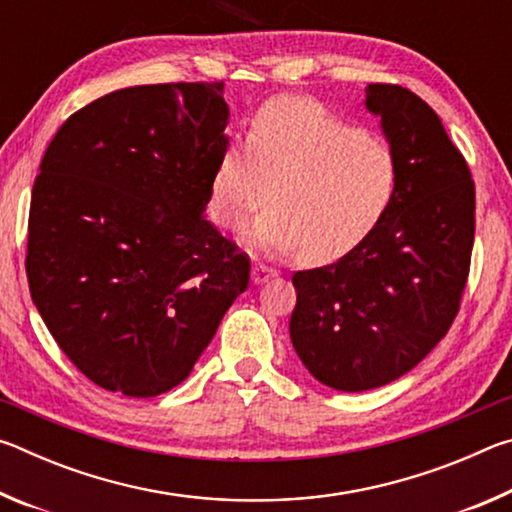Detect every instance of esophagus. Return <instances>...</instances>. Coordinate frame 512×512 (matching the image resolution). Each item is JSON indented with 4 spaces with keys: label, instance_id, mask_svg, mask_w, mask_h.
<instances>
[{
    "label": "esophagus",
    "instance_id": "obj_1",
    "mask_svg": "<svg viewBox=\"0 0 512 512\" xmlns=\"http://www.w3.org/2000/svg\"><path fill=\"white\" fill-rule=\"evenodd\" d=\"M250 275H253V282L255 284H264V282L271 280V277H275L277 271H275L273 266H268V264H255L253 266V273H250Z\"/></svg>",
    "mask_w": 512,
    "mask_h": 512
}]
</instances>
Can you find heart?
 Returning <instances> with one entry per match:
<instances>
[{
  "label": "heart",
  "mask_w": 512,
  "mask_h": 512,
  "mask_svg": "<svg viewBox=\"0 0 512 512\" xmlns=\"http://www.w3.org/2000/svg\"><path fill=\"white\" fill-rule=\"evenodd\" d=\"M397 160L386 142L307 99H275L257 112L244 142L216 162L210 212L241 228L271 196L248 241L271 255L311 262L339 257L366 239L391 205Z\"/></svg>",
  "instance_id": "obj_1"
}]
</instances>
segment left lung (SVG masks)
<instances>
[{"label": "left lung", "mask_w": 512, "mask_h": 512, "mask_svg": "<svg viewBox=\"0 0 512 512\" xmlns=\"http://www.w3.org/2000/svg\"><path fill=\"white\" fill-rule=\"evenodd\" d=\"M366 108L397 160L381 221L334 264L293 273L291 341L320 384L359 393L427 357L461 309L474 246V180L418 94L370 83Z\"/></svg>", "instance_id": "left-lung-1"}]
</instances>
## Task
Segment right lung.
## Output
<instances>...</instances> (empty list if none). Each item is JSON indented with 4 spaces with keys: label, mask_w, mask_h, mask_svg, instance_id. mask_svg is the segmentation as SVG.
I'll list each match as a JSON object with an SVG mask.
<instances>
[{
    "label": "right lung",
    "mask_w": 512,
    "mask_h": 512,
    "mask_svg": "<svg viewBox=\"0 0 512 512\" xmlns=\"http://www.w3.org/2000/svg\"><path fill=\"white\" fill-rule=\"evenodd\" d=\"M223 83L110 92L58 128L33 183L29 291L67 359L106 391L187 379L250 257L205 219L228 146Z\"/></svg>",
    "instance_id": "1"
}]
</instances>
